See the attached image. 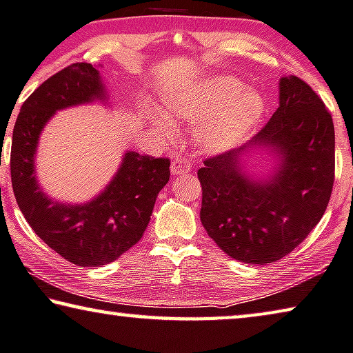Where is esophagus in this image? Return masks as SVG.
<instances>
[{
	"label": "esophagus",
	"mask_w": 353,
	"mask_h": 353,
	"mask_svg": "<svg viewBox=\"0 0 353 353\" xmlns=\"http://www.w3.org/2000/svg\"><path fill=\"white\" fill-rule=\"evenodd\" d=\"M190 170H192L190 161H188L187 159H183V157H177V159H174V160H172V163H171L172 176L183 174V172H188Z\"/></svg>",
	"instance_id": "1"
}]
</instances>
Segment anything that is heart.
Returning <instances> with one entry per match:
<instances>
[{"mask_svg":"<svg viewBox=\"0 0 353 353\" xmlns=\"http://www.w3.org/2000/svg\"><path fill=\"white\" fill-rule=\"evenodd\" d=\"M165 112L181 122H194L201 147L212 152L236 145L259 122L265 101L256 92H243V83L233 77H220L192 90L171 94L163 103ZM165 133L171 125L161 123Z\"/></svg>","mask_w":353,"mask_h":353,"instance_id":"1","label":"heart"}]
</instances>
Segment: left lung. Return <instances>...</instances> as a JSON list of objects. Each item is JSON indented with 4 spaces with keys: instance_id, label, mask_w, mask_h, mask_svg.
Instances as JSON below:
<instances>
[{
    "instance_id": "left-lung-1",
    "label": "left lung",
    "mask_w": 353,
    "mask_h": 353,
    "mask_svg": "<svg viewBox=\"0 0 353 353\" xmlns=\"http://www.w3.org/2000/svg\"><path fill=\"white\" fill-rule=\"evenodd\" d=\"M250 145L281 154L268 182L239 172V149L204 160L203 227L231 259L263 265L283 259L323 217L334 183V125L330 110L299 77L281 79V104Z\"/></svg>"
}]
</instances>
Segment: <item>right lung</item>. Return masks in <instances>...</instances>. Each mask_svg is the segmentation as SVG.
<instances>
[{"mask_svg": "<svg viewBox=\"0 0 353 353\" xmlns=\"http://www.w3.org/2000/svg\"><path fill=\"white\" fill-rule=\"evenodd\" d=\"M97 68L72 63L42 82L22 104L10 147L14 196L30 227L76 266L117 260L143 238L155 199L170 181V159L126 152L114 181L93 201L72 206L47 198L34 177V152L42 126L55 110L103 98Z\"/></svg>", "mask_w": 353, "mask_h": 353, "instance_id": "1", "label": "right lung"}]
</instances>
